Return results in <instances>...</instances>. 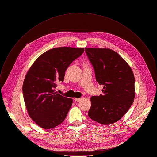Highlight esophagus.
Returning <instances> with one entry per match:
<instances>
[{
    "mask_svg": "<svg viewBox=\"0 0 157 157\" xmlns=\"http://www.w3.org/2000/svg\"><path fill=\"white\" fill-rule=\"evenodd\" d=\"M81 100H82L81 98H75V101L76 102H79Z\"/></svg>",
    "mask_w": 157,
    "mask_h": 157,
    "instance_id": "obj_1",
    "label": "esophagus"
}]
</instances>
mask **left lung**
<instances>
[{"label": "left lung", "mask_w": 157, "mask_h": 157, "mask_svg": "<svg viewBox=\"0 0 157 157\" xmlns=\"http://www.w3.org/2000/svg\"><path fill=\"white\" fill-rule=\"evenodd\" d=\"M85 52L97 82L103 86L102 94L91 98L88 116L101 124H113L127 113L134 102V74L127 62L111 49L85 48Z\"/></svg>", "instance_id": "8db88e82"}]
</instances>
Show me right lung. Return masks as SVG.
Wrapping results in <instances>:
<instances>
[{
    "label": "right lung",
    "mask_w": 157,
    "mask_h": 157,
    "mask_svg": "<svg viewBox=\"0 0 157 157\" xmlns=\"http://www.w3.org/2000/svg\"><path fill=\"white\" fill-rule=\"evenodd\" d=\"M84 48L60 47L41 55L27 72L23 84L25 103L30 117L39 126L49 129L66 119L72 99L54 91L64 81L65 72Z\"/></svg>",
    "instance_id": "obj_1"
}]
</instances>
